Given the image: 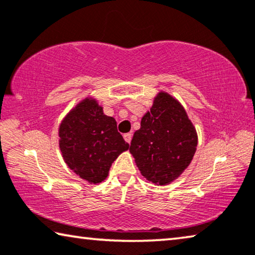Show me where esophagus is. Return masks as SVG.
Here are the masks:
<instances>
[{
	"label": "esophagus",
	"instance_id": "esophagus-1",
	"mask_svg": "<svg viewBox=\"0 0 255 255\" xmlns=\"http://www.w3.org/2000/svg\"><path fill=\"white\" fill-rule=\"evenodd\" d=\"M124 139L127 141L128 143H131V140H132V133H127V134H124Z\"/></svg>",
	"mask_w": 255,
	"mask_h": 255
}]
</instances>
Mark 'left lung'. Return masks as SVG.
Wrapping results in <instances>:
<instances>
[{
    "label": "left lung",
    "mask_w": 255,
    "mask_h": 255,
    "mask_svg": "<svg viewBox=\"0 0 255 255\" xmlns=\"http://www.w3.org/2000/svg\"><path fill=\"white\" fill-rule=\"evenodd\" d=\"M197 140L183 106L170 93L159 91L133 134L130 152L144 179L165 186L189 166Z\"/></svg>",
    "instance_id": "1"
}]
</instances>
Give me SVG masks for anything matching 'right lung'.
I'll return each instance as SVG.
<instances>
[{"mask_svg": "<svg viewBox=\"0 0 255 255\" xmlns=\"http://www.w3.org/2000/svg\"><path fill=\"white\" fill-rule=\"evenodd\" d=\"M58 134L65 163L91 185L104 181L113 162L130 147L117 131L114 117L105 115L103 106L92 97L70 109Z\"/></svg>", "mask_w": 255, "mask_h": 255, "instance_id": "right-lung-1", "label": "right lung"}]
</instances>
